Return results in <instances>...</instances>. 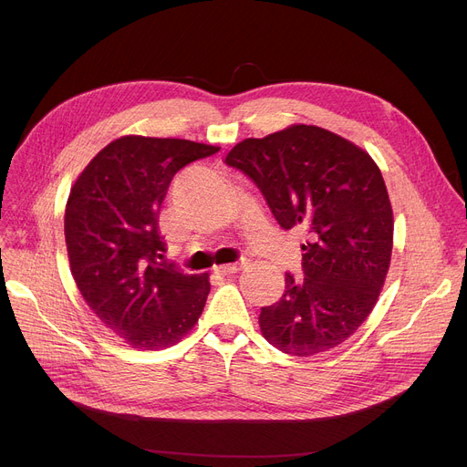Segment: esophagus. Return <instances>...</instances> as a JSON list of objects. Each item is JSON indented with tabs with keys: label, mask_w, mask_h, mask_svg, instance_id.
I'll list each match as a JSON object with an SVG mask.
<instances>
[{
	"label": "esophagus",
	"mask_w": 467,
	"mask_h": 467,
	"mask_svg": "<svg viewBox=\"0 0 467 467\" xmlns=\"http://www.w3.org/2000/svg\"><path fill=\"white\" fill-rule=\"evenodd\" d=\"M244 265H246L244 261L242 263H233V265H217V266H213V273H217L221 276H231V275L240 273Z\"/></svg>",
	"instance_id": "1"
}]
</instances>
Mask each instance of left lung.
Segmentation results:
<instances>
[{
	"mask_svg": "<svg viewBox=\"0 0 467 467\" xmlns=\"http://www.w3.org/2000/svg\"><path fill=\"white\" fill-rule=\"evenodd\" d=\"M225 162L261 189L282 229H303V278L285 275L259 327L285 354L308 358L345 342L367 320L384 285L391 212L380 168L361 147L314 125L246 138Z\"/></svg>",
	"mask_w": 467,
	"mask_h": 467,
	"instance_id": "obj_1",
	"label": "left lung"
}]
</instances>
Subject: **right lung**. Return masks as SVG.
<instances>
[{
    "label": "right lung",
    "instance_id": "right-lung-1",
    "mask_svg": "<svg viewBox=\"0 0 467 467\" xmlns=\"http://www.w3.org/2000/svg\"><path fill=\"white\" fill-rule=\"evenodd\" d=\"M217 151L191 140L120 136L71 185L64 213L71 276L88 308L132 348H170L204 310L210 275L159 263V213L176 171Z\"/></svg>",
    "mask_w": 467,
    "mask_h": 467
}]
</instances>
